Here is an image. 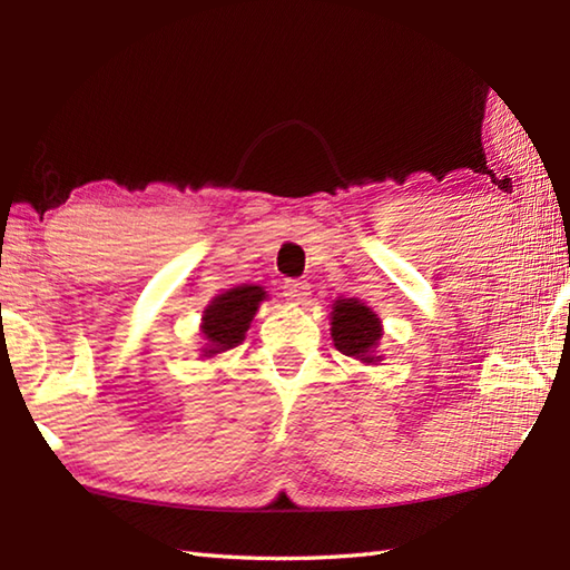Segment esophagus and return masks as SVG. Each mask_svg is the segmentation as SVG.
<instances>
[{
	"mask_svg": "<svg viewBox=\"0 0 570 570\" xmlns=\"http://www.w3.org/2000/svg\"><path fill=\"white\" fill-rule=\"evenodd\" d=\"M282 292L288 304H304V301L311 296V286L308 282H298V278H286Z\"/></svg>",
	"mask_w": 570,
	"mask_h": 570,
	"instance_id": "esophagus-1",
	"label": "esophagus"
}]
</instances>
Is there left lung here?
Segmentation results:
<instances>
[{"label": "left lung", "mask_w": 570, "mask_h": 570, "mask_svg": "<svg viewBox=\"0 0 570 570\" xmlns=\"http://www.w3.org/2000/svg\"><path fill=\"white\" fill-rule=\"evenodd\" d=\"M380 337V318L357 298H343L333 306V343L343 355L374 362L372 353Z\"/></svg>", "instance_id": "obj_1"}]
</instances>
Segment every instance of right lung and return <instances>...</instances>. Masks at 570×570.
I'll use <instances>...</instances> for the list:
<instances>
[{
    "mask_svg": "<svg viewBox=\"0 0 570 570\" xmlns=\"http://www.w3.org/2000/svg\"><path fill=\"white\" fill-rule=\"evenodd\" d=\"M264 301L262 286H237L213 298L205 308L203 333H205V355L223 353V350L237 347L245 341L249 323Z\"/></svg>",
    "mask_w": 570,
    "mask_h": 570,
    "instance_id": "right-lung-1",
    "label": "right lung"
}]
</instances>
